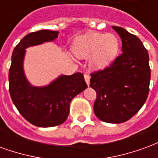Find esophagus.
<instances>
[{"instance_id": "1", "label": "esophagus", "mask_w": 158, "mask_h": 158, "mask_svg": "<svg viewBox=\"0 0 158 158\" xmlns=\"http://www.w3.org/2000/svg\"><path fill=\"white\" fill-rule=\"evenodd\" d=\"M84 77H85V80L86 84H87L88 85H89V79H90V76H89L88 73H85V74L84 75Z\"/></svg>"}]
</instances>
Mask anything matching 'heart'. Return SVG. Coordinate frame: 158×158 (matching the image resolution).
Returning a JSON list of instances; mask_svg holds the SVG:
<instances>
[{
  "label": "heart",
  "mask_w": 158,
  "mask_h": 158,
  "mask_svg": "<svg viewBox=\"0 0 158 158\" xmlns=\"http://www.w3.org/2000/svg\"><path fill=\"white\" fill-rule=\"evenodd\" d=\"M119 50L118 38L113 34L87 32L78 36L73 44V52L79 58L89 57L93 70H102L113 62Z\"/></svg>",
  "instance_id": "obj_1"
}]
</instances>
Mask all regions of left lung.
Instances as JSON below:
<instances>
[{"label":"left lung","mask_w":158,"mask_h":158,"mask_svg":"<svg viewBox=\"0 0 158 158\" xmlns=\"http://www.w3.org/2000/svg\"><path fill=\"white\" fill-rule=\"evenodd\" d=\"M113 29L122 40V54L110 67L91 73L89 86L96 90L94 113L103 122L121 123L131 118L149 93V55L141 40L126 29Z\"/></svg>","instance_id":"obj_1"}]
</instances>
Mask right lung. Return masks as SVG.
<instances>
[{
	"label": "right lung",
	"instance_id": "obj_1",
	"mask_svg": "<svg viewBox=\"0 0 158 158\" xmlns=\"http://www.w3.org/2000/svg\"><path fill=\"white\" fill-rule=\"evenodd\" d=\"M58 31L42 29L28 34L13 50L9 69V92L24 118L37 127H54L68 118L70 102L87 88L82 73L61 74L47 85H32L26 78L23 62L26 49L54 41Z\"/></svg>",
	"mask_w": 158,
	"mask_h": 158
}]
</instances>
